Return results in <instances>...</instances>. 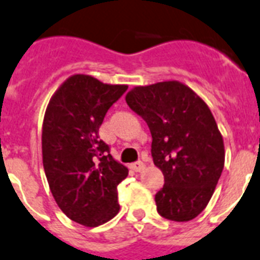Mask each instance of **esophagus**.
<instances>
[{"label":"esophagus","mask_w":260,"mask_h":260,"mask_svg":"<svg viewBox=\"0 0 260 260\" xmlns=\"http://www.w3.org/2000/svg\"><path fill=\"white\" fill-rule=\"evenodd\" d=\"M145 164L143 163V161H137V163H134L132 166H131V168L135 171V172H141V171L145 170Z\"/></svg>","instance_id":"1"}]
</instances>
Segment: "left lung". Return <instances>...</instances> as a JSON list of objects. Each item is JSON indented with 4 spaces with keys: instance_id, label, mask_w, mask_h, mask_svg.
I'll return each mask as SVG.
<instances>
[{
    "instance_id": "8db88e82",
    "label": "left lung",
    "mask_w": 260,
    "mask_h": 260,
    "mask_svg": "<svg viewBox=\"0 0 260 260\" xmlns=\"http://www.w3.org/2000/svg\"><path fill=\"white\" fill-rule=\"evenodd\" d=\"M126 104L148 124L153 163L164 175L155 196L163 218L195 219L210 202L224 167V143L208 105L176 80L135 86Z\"/></svg>"
}]
</instances>
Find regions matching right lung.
<instances>
[{
	"mask_svg": "<svg viewBox=\"0 0 260 260\" xmlns=\"http://www.w3.org/2000/svg\"><path fill=\"white\" fill-rule=\"evenodd\" d=\"M128 85L72 75L50 97L42 123V164L50 192L69 219L85 227L119 214L117 185L128 168L109 153L99 128Z\"/></svg>",
	"mask_w": 260,
	"mask_h": 260,
	"instance_id": "add662e5",
	"label": "right lung"
}]
</instances>
